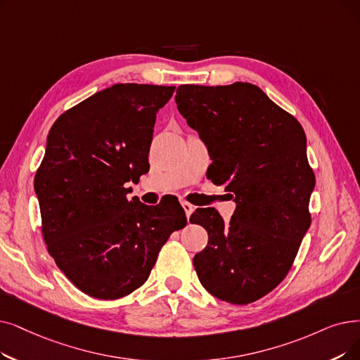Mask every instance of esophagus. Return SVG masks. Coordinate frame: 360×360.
I'll use <instances>...</instances> for the list:
<instances>
[{"mask_svg":"<svg viewBox=\"0 0 360 360\" xmlns=\"http://www.w3.org/2000/svg\"><path fill=\"white\" fill-rule=\"evenodd\" d=\"M181 205H182V207H184V210H185L186 217H190L191 213L194 212V206L191 205V202H188V201H181Z\"/></svg>","mask_w":360,"mask_h":360,"instance_id":"esophagus-1","label":"esophagus"}]
</instances>
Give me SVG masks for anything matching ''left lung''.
I'll return each mask as SVG.
<instances>
[{
	"label": "left lung",
	"mask_w": 360,
	"mask_h": 360,
	"mask_svg": "<svg viewBox=\"0 0 360 360\" xmlns=\"http://www.w3.org/2000/svg\"><path fill=\"white\" fill-rule=\"evenodd\" d=\"M175 101L209 150L207 178L237 206L228 224L213 207L191 214L209 236L194 256L195 272L219 300L253 303L285 278L310 226L315 175L304 131L248 82L179 85Z\"/></svg>",
	"instance_id": "1"
}]
</instances>
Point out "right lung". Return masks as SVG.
Segmentation results:
<instances>
[{"label":"right lung","mask_w":360,"mask_h":360,"mask_svg":"<svg viewBox=\"0 0 360 360\" xmlns=\"http://www.w3.org/2000/svg\"><path fill=\"white\" fill-rule=\"evenodd\" d=\"M175 86L116 84L61 115L35 176L42 236L58 269L82 292L115 300L141 287L174 231L179 201L147 206L128 184L150 169L155 115Z\"/></svg>","instance_id":"add662e5"}]
</instances>
